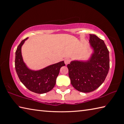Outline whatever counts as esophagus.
Masks as SVG:
<instances>
[{
  "mask_svg": "<svg viewBox=\"0 0 124 124\" xmlns=\"http://www.w3.org/2000/svg\"><path fill=\"white\" fill-rule=\"evenodd\" d=\"M70 60L69 58H64V63L66 65L70 63Z\"/></svg>",
  "mask_w": 124,
  "mask_h": 124,
  "instance_id": "34e87169",
  "label": "esophagus"
}]
</instances>
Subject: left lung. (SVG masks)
Wrapping results in <instances>:
<instances>
[{
  "label": "left lung",
  "instance_id": "8db88e82",
  "mask_svg": "<svg viewBox=\"0 0 124 124\" xmlns=\"http://www.w3.org/2000/svg\"><path fill=\"white\" fill-rule=\"evenodd\" d=\"M92 52L86 60H74L67 65L71 84L78 91L90 92L104 82L109 69V51L103 40L90 34Z\"/></svg>",
  "mask_w": 124,
  "mask_h": 124
}]
</instances>
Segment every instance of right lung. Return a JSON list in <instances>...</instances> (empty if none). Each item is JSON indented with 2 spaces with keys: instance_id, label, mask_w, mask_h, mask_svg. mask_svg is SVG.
I'll return each instance as SVG.
<instances>
[{
  "instance_id": "1",
  "label": "right lung",
  "mask_w": 124,
  "mask_h": 124,
  "mask_svg": "<svg viewBox=\"0 0 124 124\" xmlns=\"http://www.w3.org/2000/svg\"><path fill=\"white\" fill-rule=\"evenodd\" d=\"M28 38L21 42L15 52V69L20 81L29 90L37 93H45L53 89L60 68L64 66L63 61L49 65L39 70L28 68L24 62L21 49Z\"/></svg>"
}]
</instances>
